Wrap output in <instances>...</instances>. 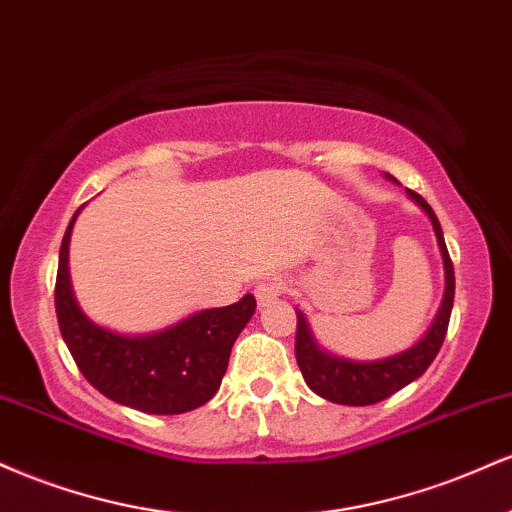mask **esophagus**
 <instances>
[{"instance_id": "34e87169", "label": "esophagus", "mask_w": 512, "mask_h": 512, "mask_svg": "<svg viewBox=\"0 0 512 512\" xmlns=\"http://www.w3.org/2000/svg\"><path fill=\"white\" fill-rule=\"evenodd\" d=\"M286 291V284L281 279H267V281H260V284L255 286V298H257V303L262 305H269V303H274L276 298L281 296V293Z\"/></svg>"}]
</instances>
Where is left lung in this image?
<instances>
[{
	"instance_id": "8db88e82",
	"label": "left lung",
	"mask_w": 512,
	"mask_h": 512,
	"mask_svg": "<svg viewBox=\"0 0 512 512\" xmlns=\"http://www.w3.org/2000/svg\"><path fill=\"white\" fill-rule=\"evenodd\" d=\"M395 180L392 175H387ZM397 182V180H395ZM407 195L426 211V216L433 223L436 231L440 255H443L445 267V296L440 303V310L433 320L431 330L424 334L411 349L402 354L378 358V361H351V358L334 356L330 351L322 349L315 342L313 332H310L308 320L301 310H296L298 327H296V361L301 368L305 383L310 390L322 399H330L334 404H346V407H368V404L383 402L397 390L414 383L419 375L426 373L433 358L438 356L440 346H443L445 334H448V322L452 313V301H455V272H452V262L445 248L443 228H440L436 211L428 207V202L414 190H407Z\"/></svg>"
}]
</instances>
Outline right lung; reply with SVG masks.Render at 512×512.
Returning a JSON list of instances; mask_svg holds the SVG:
<instances>
[{"instance_id": "right-lung-1", "label": "right lung", "mask_w": 512, "mask_h": 512, "mask_svg": "<svg viewBox=\"0 0 512 512\" xmlns=\"http://www.w3.org/2000/svg\"><path fill=\"white\" fill-rule=\"evenodd\" d=\"M76 214L62 238L55 310L64 344L84 378L101 395L144 414H185L207 404L219 390L233 342L255 315V296L245 293L233 305L199 310L158 332L105 330L84 315L69 284Z\"/></svg>"}]
</instances>
